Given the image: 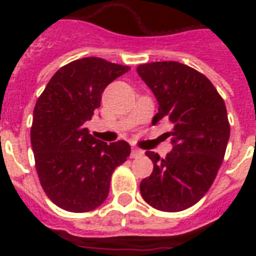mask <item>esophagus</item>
Listing matches in <instances>:
<instances>
[{
    "label": "esophagus",
    "mask_w": 256,
    "mask_h": 256,
    "mask_svg": "<svg viewBox=\"0 0 256 256\" xmlns=\"http://www.w3.org/2000/svg\"><path fill=\"white\" fill-rule=\"evenodd\" d=\"M142 155H144V152H142L141 150H137V148H133V150H132V154H130L132 158H140V156H142Z\"/></svg>",
    "instance_id": "obj_1"
}]
</instances>
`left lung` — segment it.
Listing matches in <instances>:
<instances>
[{
    "mask_svg": "<svg viewBox=\"0 0 256 256\" xmlns=\"http://www.w3.org/2000/svg\"><path fill=\"white\" fill-rule=\"evenodd\" d=\"M137 72L159 104L152 123L172 124V152H146L154 172L140 184L141 196L156 210L182 211L207 193L222 164L230 136L225 102L207 76L178 62L141 64Z\"/></svg>",
    "mask_w": 256,
    "mask_h": 256,
    "instance_id": "left-lung-1",
    "label": "left lung"
}]
</instances>
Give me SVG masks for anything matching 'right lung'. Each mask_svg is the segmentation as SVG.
Returning <instances> with one entry per match:
<instances>
[{
	"mask_svg": "<svg viewBox=\"0 0 256 256\" xmlns=\"http://www.w3.org/2000/svg\"><path fill=\"white\" fill-rule=\"evenodd\" d=\"M130 67L100 58L71 62L54 74L36 100L31 146L42 189L60 208L88 212L110 192L114 170L126 162V141L106 144L84 128L101 94Z\"/></svg>",
	"mask_w": 256,
	"mask_h": 256,
	"instance_id": "right-lung-1",
	"label": "right lung"
}]
</instances>
